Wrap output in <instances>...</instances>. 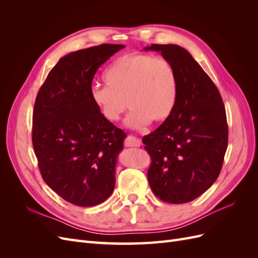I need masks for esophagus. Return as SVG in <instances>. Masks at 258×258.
Instances as JSON below:
<instances>
[{"label": "esophagus", "instance_id": "34e87169", "mask_svg": "<svg viewBox=\"0 0 258 258\" xmlns=\"http://www.w3.org/2000/svg\"><path fill=\"white\" fill-rule=\"evenodd\" d=\"M141 144H142L141 140L134 137V136H128L126 141H124V145H126L127 147H139V146H141Z\"/></svg>", "mask_w": 258, "mask_h": 258}]
</instances>
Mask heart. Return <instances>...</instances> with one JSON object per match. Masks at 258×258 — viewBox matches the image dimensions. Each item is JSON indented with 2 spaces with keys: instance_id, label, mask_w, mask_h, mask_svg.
<instances>
[{
  "instance_id": "1",
  "label": "heart",
  "mask_w": 258,
  "mask_h": 258,
  "mask_svg": "<svg viewBox=\"0 0 258 258\" xmlns=\"http://www.w3.org/2000/svg\"><path fill=\"white\" fill-rule=\"evenodd\" d=\"M106 85L93 86L90 99L104 118L117 121L128 105L127 126L142 129L152 121L167 119L177 97L173 66L161 57L128 53L117 58L103 74Z\"/></svg>"
}]
</instances>
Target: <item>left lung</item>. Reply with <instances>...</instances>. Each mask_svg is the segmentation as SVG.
Returning a JSON list of instances; mask_svg holds the SVG:
<instances>
[{
    "instance_id": "8db88e82",
    "label": "left lung",
    "mask_w": 258,
    "mask_h": 258,
    "mask_svg": "<svg viewBox=\"0 0 258 258\" xmlns=\"http://www.w3.org/2000/svg\"><path fill=\"white\" fill-rule=\"evenodd\" d=\"M173 66L177 97L172 113L143 138L152 157L148 183L160 200L186 204L216 181L228 144L226 111L220 91L191 54L178 45L146 46Z\"/></svg>"
}]
</instances>
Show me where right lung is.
<instances>
[{
	"instance_id": "add662e5",
	"label": "right lung",
	"mask_w": 258,
	"mask_h": 258,
	"mask_svg": "<svg viewBox=\"0 0 258 258\" xmlns=\"http://www.w3.org/2000/svg\"><path fill=\"white\" fill-rule=\"evenodd\" d=\"M120 44H102L60 58L37 93L32 142L43 179L70 204L93 207L111 196L126 134L90 99L93 76Z\"/></svg>"
}]
</instances>
